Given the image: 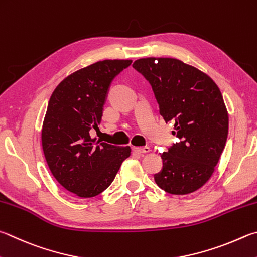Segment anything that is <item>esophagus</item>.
Returning a JSON list of instances; mask_svg holds the SVG:
<instances>
[{"instance_id": "esophagus-1", "label": "esophagus", "mask_w": 257, "mask_h": 257, "mask_svg": "<svg viewBox=\"0 0 257 257\" xmlns=\"http://www.w3.org/2000/svg\"><path fill=\"white\" fill-rule=\"evenodd\" d=\"M134 152L137 154H147L151 152V148L149 147H134Z\"/></svg>"}]
</instances>
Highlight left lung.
I'll return each mask as SVG.
<instances>
[{
  "label": "left lung",
  "instance_id": "1",
  "mask_svg": "<svg viewBox=\"0 0 257 257\" xmlns=\"http://www.w3.org/2000/svg\"><path fill=\"white\" fill-rule=\"evenodd\" d=\"M151 83L165 122L179 138L163 153V170L154 176L170 194L195 192L207 183L228 136V111L217 84L206 73L176 58L147 57L133 64Z\"/></svg>",
  "mask_w": 257,
  "mask_h": 257
}]
</instances>
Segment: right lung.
<instances>
[{
	"label": "right lung",
	"instance_id": "add662e5",
	"mask_svg": "<svg viewBox=\"0 0 257 257\" xmlns=\"http://www.w3.org/2000/svg\"><path fill=\"white\" fill-rule=\"evenodd\" d=\"M133 60L105 59L72 73L55 88L41 129L44 155L58 183L80 198L112 183L132 148L95 142L110 83Z\"/></svg>",
	"mask_w": 257,
	"mask_h": 257
}]
</instances>
